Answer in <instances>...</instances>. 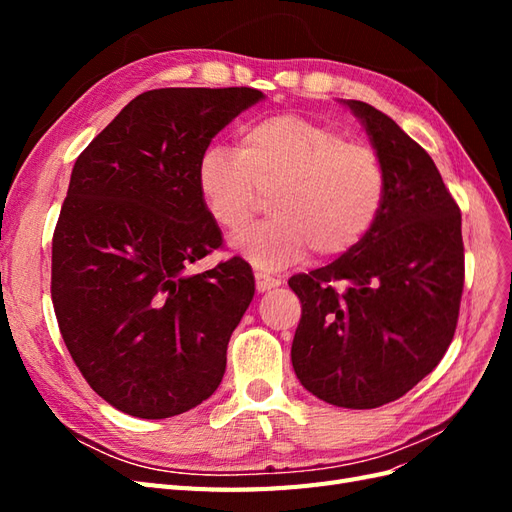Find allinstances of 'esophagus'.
Masks as SVG:
<instances>
[{
	"label": "esophagus",
	"mask_w": 512,
	"mask_h": 512,
	"mask_svg": "<svg viewBox=\"0 0 512 512\" xmlns=\"http://www.w3.org/2000/svg\"><path fill=\"white\" fill-rule=\"evenodd\" d=\"M254 277H256V290H258V292H267V290H271V288L282 286V280H277V277H273V275H269V273L256 271Z\"/></svg>",
	"instance_id": "34e87169"
}]
</instances>
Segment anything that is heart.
I'll use <instances>...</instances> for the list:
<instances>
[{
  "label": "heart",
  "mask_w": 512,
  "mask_h": 512,
  "mask_svg": "<svg viewBox=\"0 0 512 512\" xmlns=\"http://www.w3.org/2000/svg\"><path fill=\"white\" fill-rule=\"evenodd\" d=\"M196 183L211 220L239 235L271 194L273 218L237 239L260 269H280L309 250L318 258L350 252L376 226L389 192L380 153L342 130L301 115H271L245 126L237 149L209 145Z\"/></svg>",
  "instance_id": "heart-1"
}]
</instances>
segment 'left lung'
<instances>
[{"mask_svg": "<svg viewBox=\"0 0 512 512\" xmlns=\"http://www.w3.org/2000/svg\"><path fill=\"white\" fill-rule=\"evenodd\" d=\"M386 166L389 192L369 235L331 265L292 275L301 299L292 367L339 408L406 395L453 342L463 292L461 213L429 153L361 100H344Z\"/></svg>", "mask_w": 512, "mask_h": 512, "instance_id": "obj_1", "label": "left lung"}]
</instances>
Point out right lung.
Segmentation results:
<instances>
[{
    "label": "right lung",
    "mask_w": 512,
    "mask_h": 512,
    "mask_svg": "<svg viewBox=\"0 0 512 512\" xmlns=\"http://www.w3.org/2000/svg\"><path fill=\"white\" fill-rule=\"evenodd\" d=\"M262 98L252 87L151 89L76 158L53 235V307L83 378L130 416L183 414L222 382L254 275L239 256L188 273L222 245L196 168Z\"/></svg>",
    "instance_id": "1"
}]
</instances>
